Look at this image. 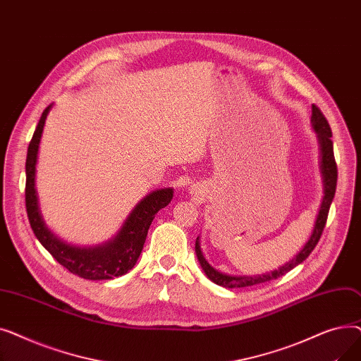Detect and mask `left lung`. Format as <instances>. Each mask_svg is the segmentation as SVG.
Returning <instances> with one entry per match:
<instances>
[{
    "mask_svg": "<svg viewBox=\"0 0 361 361\" xmlns=\"http://www.w3.org/2000/svg\"><path fill=\"white\" fill-rule=\"evenodd\" d=\"M312 124H313L314 131L317 133V139H319V145H320V171H322V177H324V199H322V204L319 209V215L316 218L312 237L309 238L305 247L300 250V253L291 262L283 264V267H281L278 271H274L267 275H256V276H231V275H225V274L215 271L211 264L204 260V257L200 252L199 241H196V255L200 262V267L203 268L207 278H209L212 282L218 283V286H222L225 288H243V287L259 286V283H262V282L276 279L282 275H286L287 272H290L301 262H305L309 257V255L313 252V249L316 247V244L319 243L322 233H324L328 214H329V207H331V203L335 196L338 168H336V162H335V157H334V143L331 140L332 131H331L329 123L325 118L324 114H322V111L319 109V106H316V105L312 106Z\"/></svg>",
    "mask_w": 361,
    "mask_h": 361,
    "instance_id": "obj_1",
    "label": "left lung"
}]
</instances>
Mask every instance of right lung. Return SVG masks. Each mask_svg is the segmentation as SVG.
<instances>
[{
	"mask_svg": "<svg viewBox=\"0 0 361 361\" xmlns=\"http://www.w3.org/2000/svg\"><path fill=\"white\" fill-rule=\"evenodd\" d=\"M49 108L51 105L44 109L27 147L25 200L32 230L52 257L71 274L93 281L121 276L136 264L142 253L149 226L154 221L155 214H158V211L173 199V188H161V190L147 195L131 211L118 234L111 241L98 245V247H74V245L56 238L44 225L35 192L36 155Z\"/></svg>",
	"mask_w": 361,
	"mask_h": 361,
	"instance_id": "right-lung-1",
	"label": "right lung"
}]
</instances>
